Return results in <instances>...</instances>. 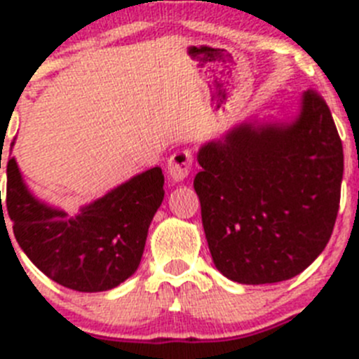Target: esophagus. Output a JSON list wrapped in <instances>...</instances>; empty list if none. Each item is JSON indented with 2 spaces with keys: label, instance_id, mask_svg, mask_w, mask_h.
<instances>
[{
  "label": "esophagus",
  "instance_id": "esophagus-1",
  "mask_svg": "<svg viewBox=\"0 0 359 359\" xmlns=\"http://www.w3.org/2000/svg\"><path fill=\"white\" fill-rule=\"evenodd\" d=\"M190 169H192V152L189 149L176 151L169 158L167 172H169V176L172 177L174 182H183L190 174Z\"/></svg>",
  "mask_w": 359,
  "mask_h": 359
}]
</instances>
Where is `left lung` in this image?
Here are the masks:
<instances>
[{
	"mask_svg": "<svg viewBox=\"0 0 359 359\" xmlns=\"http://www.w3.org/2000/svg\"><path fill=\"white\" fill-rule=\"evenodd\" d=\"M194 189L215 268L239 284L287 280L331 239L344 147L327 104L304 91L286 122L252 118L198 151Z\"/></svg>",
	"mask_w": 359,
	"mask_h": 359,
	"instance_id": "left-lung-1",
	"label": "left lung"
}]
</instances>
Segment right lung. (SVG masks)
Instances as JSON below:
<instances>
[{
  "instance_id": "1",
  "label": "right lung",
  "mask_w": 359,
  "mask_h": 359,
  "mask_svg": "<svg viewBox=\"0 0 359 359\" xmlns=\"http://www.w3.org/2000/svg\"><path fill=\"white\" fill-rule=\"evenodd\" d=\"M6 180L0 221L5 223L3 210L8 212L21 250L53 282L98 293L113 290L138 269L149 224L165 196L160 167L136 174L75 215L32 194L14 156L6 161Z\"/></svg>"
}]
</instances>
